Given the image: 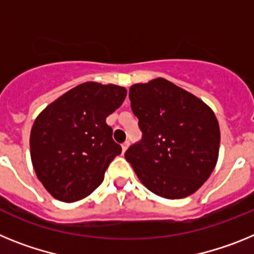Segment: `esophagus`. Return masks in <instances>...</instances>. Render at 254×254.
I'll use <instances>...</instances> for the list:
<instances>
[{"label":"esophagus","instance_id":"34e87169","mask_svg":"<svg viewBox=\"0 0 254 254\" xmlns=\"http://www.w3.org/2000/svg\"><path fill=\"white\" fill-rule=\"evenodd\" d=\"M127 147H129V142L123 143V145H121V148H123V153H125V151L127 149Z\"/></svg>","mask_w":254,"mask_h":254}]
</instances>
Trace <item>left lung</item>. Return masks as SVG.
Segmentation results:
<instances>
[{"instance_id":"left-lung-1","label":"left lung","mask_w":254,"mask_h":254,"mask_svg":"<svg viewBox=\"0 0 254 254\" xmlns=\"http://www.w3.org/2000/svg\"><path fill=\"white\" fill-rule=\"evenodd\" d=\"M129 98L143 136L125 158L143 185L167 199L197 191L219 157L220 127L212 110L164 78L131 85Z\"/></svg>"}]
</instances>
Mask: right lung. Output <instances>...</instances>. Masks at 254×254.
I'll list each match as a JSON object with an SVG mask.
<instances>
[{"instance_id":"1","label":"right lung","mask_w":254,"mask_h":254,"mask_svg":"<svg viewBox=\"0 0 254 254\" xmlns=\"http://www.w3.org/2000/svg\"><path fill=\"white\" fill-rule=\"evenodd\" d=\"M125 97L124 87L87 81L59 97L35 119L30 157L52 197L76 202L100 187L111 161L121 153L106 118Z\"/></svg>"}]
</instances>
